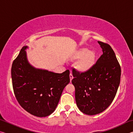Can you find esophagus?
<instances>
[{
	"instance_id": "1",
	"label": "esophagus",
	"mask_w": 133,
	"mask_h": 133,
	"mask_svg": "<svg viewBox=\"0 0 133 133\" xmlns=\"http://www.w3.org/2000/svg\"><path fill=\"white\" fill-rule=\"evenodd\" d=\"M73 78V75H72L71 71H70V82H71V80Z\"/></svg>"
}]
</instances>
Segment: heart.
Masks as SVG:
<instances>
[{"label":"heart","instance_id":"obj_1","mask_svg":"<svg viewBox=\"0 0 133 133\" xmlns=\"http://www.w3.org/2000/svg\"><path fill=\"white\" fill-rule=\"evenodd\" d=\"M71 59H79L76 67L78 71L85 73L90 70L95 64L96 55L93 51H90L87 48H82L75 51L71 55Z\"/></svg>","mask_w":133,"mask_h":133}]
</instances>
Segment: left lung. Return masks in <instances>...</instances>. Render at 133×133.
Masks as SVG:
<instances>
[{
    "label": "left lung",
    "mask_w": 133,
    "mask_h": 133,
    "mask_svg": "<svg viewBox=\"0 0 133 133\" xmlns=\"http://www.w3.org/2000/svg\"><path fill=\"white\" fill-rule=\"evenodd\" d=\"M98 43L103 55L93 67L85 73L72 70L76 104L87 115L104 111L113 101L120 83L121 67L115 53L109 44Z\"/></svg>",
    "instance_id": "left-lung-1"
}]
</instances>
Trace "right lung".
Here are the masks:
<instances>
[{
    "mask_svg": "<svg viewBox=\"0 0 133 133\" xmlns=\"http://www.w3.org/2000/svg\"><path fill=\"white\" fill-rule=\"evenodd\" d=\"M24 46L11 69L13 89L18 103L33 116L46 117L55 111L63 90L70 82V71L55 73L36 69L27 59Z\"/></svg>",
    "mask_w": 133,
    "mask_h": 133,
    "instance_id": "right-lung-1",
    "label": "right lung"
}]
</instances>
